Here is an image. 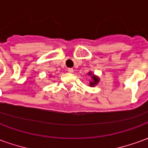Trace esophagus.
Returning a JSON list of instances; mask_svg holds the SVG:
<instances>
[{
  "label": "esophagus",
  "mask_w": 148,
  "mask_h": 148,
  "mask_svg": "<svg viewBox=\"0 0 148 148\" xmlns=\"http://www.w3.org/2000/svg\"><path fill=\"white\" fill-rule=\"evenodd\" d=\"M68 72L71 73V74L74 73V69H73V68H69V69H68Z\"/></svg>",
  "instance_id": "34e87169"
}]
</instances>
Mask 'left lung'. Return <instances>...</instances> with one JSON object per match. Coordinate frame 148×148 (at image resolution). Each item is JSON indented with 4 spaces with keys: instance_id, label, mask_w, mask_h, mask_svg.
Listing matches in <instances>:
<instances>
[{
    "instance_id": "8db88e82",
    "label": "left lung",
    "mask_w": 148,
    "mask_h": 148,
    "mask_svg": "<svg viewBox=\"0 0 148 148\" xmlns=\"http://www.w3.org/2000/svg\"><path fill=\"white\" fill-rule=\"evenodd\" d=\"M88 75L91 77V81L90 82V85H89V86L94 87L95 86H97V84L99 83L100 78L98 76H97V75H95L94 74H93L91 71H90V72L88 73Z\"/></svg>"
}]
</instances>
